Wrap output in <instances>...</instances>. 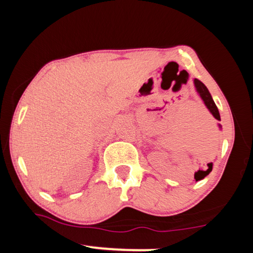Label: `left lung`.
I'll list each match as a JSON object with an SVG mask.
<instances>
[{"label": "left lung", "instance_id": "obj_1", "mask_svg": "<svg viewBox=\"0 0 253 253\" xmlns=\"http://www.w3.org/2000/svg\"><path fill=\"white\" fill-rule=\"evenodd\" d=\"M194 84H195L196 90H198V92L200 93L201 98H202V99H203L205 106L208 107L209 110L211 111L213 116L215 117V119H217V121H221L220 114H219V109H217L215 102L213 101L211 93L209 92L208 88L205 87V84L202 83V81H200L199 79H194ZM211 170H212V169H211ZM195 175H196V174H195ZM200 179H202V178H199L198 176H195V181H200Z\"/></svg>", "mask_w": 253, "mask_h": 253}]
</instances>
